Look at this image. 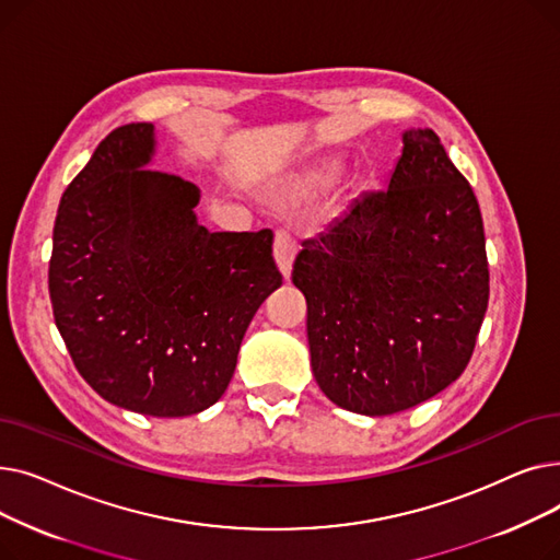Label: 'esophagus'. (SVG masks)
<instances>
[{
	"mask_svg": "<svg viewBox=\"0 0 560 560\" xmlns=\"http://www.w3.org/2000/svg\"><path fill=\"white\" fill-rule=\"evenodd\" d=\"M295 252H298V245H295V241H292V235L285 229H279L275 233V260H277L279 270L285 279L290 277L292 260H295Z\"/></svg>",
	"mask_w": 560,
	"mask_h": 560,
	"instance_id": "1",
	"label": "esophagus"
}]
</instances>
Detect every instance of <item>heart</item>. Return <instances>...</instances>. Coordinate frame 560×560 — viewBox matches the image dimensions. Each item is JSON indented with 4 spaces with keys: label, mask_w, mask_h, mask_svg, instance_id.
I'll return each mask as SVG.
<instances>
[{
    "label": "heart",
    "mask_w": 560,
    "mask_h": 560,
    "mask_svg": "<svg viewBox=\"0 0 560 560\" xmlns=\"http://www.w3.org/2000/svg\"><path fill=\"white\" fill-rule=\"evenodd\" d=\"M334 179V170H322V172H315L311 174L306 182H302L298 188H295V195H302L306 190H313V188H325L329 182Z\"/></svg>",
    "instance_id": "1"
}]
</instances>
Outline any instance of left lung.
Segmentation results:
<instances>
[{"instance_id": "obj_1", "label": "left lung", "mask_w": 560, "mask_h": 560, "mask_svg": "<svg viewBox=\"0 0 560 560\" xmlns=\"http://www.w3.org/2000/svg\"><path fill=\"white\" fill-rule=\"evenodd\" d=\"M401 140L388 190L357 199L292 265L317 386L363 416L399 413L456 381L490 295L472 186L431 129Z\"/></svg>"}]
</instances>
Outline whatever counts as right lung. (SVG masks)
<instances>
[{
  "mask_svg": "<svg viewBox=\"0 0 560 560\" xmlns=\"http://www.w3.org/2000/svg\"><path fill=\"white\" fill-rule=\"evenodd\" d=\"M154 125L113 129L58 203L54 322L106 401L184 418L226 390L258 306L281 285L272 231L211 233L199 188L144 167Z\"/></svg>",
  "mask_w": 560,
  "mask_h": 560,
  "instance_id": "right-lung-1",
  "label": "right lung"
}]
</instances>
